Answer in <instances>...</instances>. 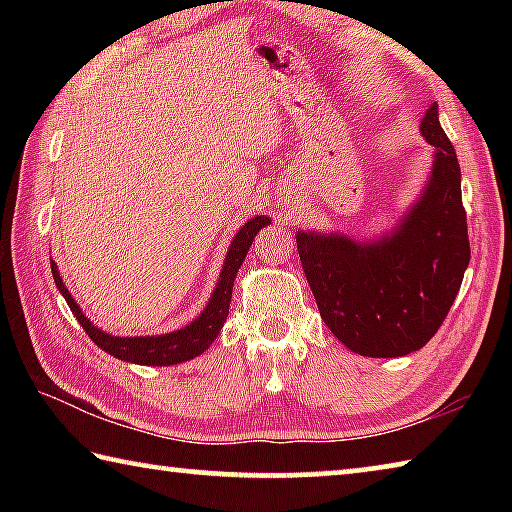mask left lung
Wrapping results in <instances>:
<instances>
[{"instance_id": "1", "label": "left lung", "mask_w": 512, "mask_h": 512, "mask_svg": "<svg viewBox=\"0 0 512 512\" xmlns=\"http://www.w3.org/2000/svg\"><path fill=\"white\" fill-rule=\"evenodd\" d=\"M420 133L436 153L429 183L404 219L379 239L302 232L296 244L320 316L361 357H404L429 343L452 309L470 264L461 167L440 128L438 103Z\"/></svg>"}]
</instances>
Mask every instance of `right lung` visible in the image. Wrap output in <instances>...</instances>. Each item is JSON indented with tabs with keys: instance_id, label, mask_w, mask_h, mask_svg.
I'll return each instance as SVG.
<instances>
[{
	"instance_id": "add662e5",
	"label": "right lung",
	"mask_w": 512,
	"mask_h": 512,
	"mask_svg": "<svg viewBox=\"0 0 512 512\" xmlns=\"http://www.w3.org/2000/svg\"><path fill=\"white\" fill-rule=\"evenodd\" d=\"M264 225H271V219H268V216H255V219H250L244 228L237 232V237L232 239V244L228 248V255H225L219 282H216V289L210 302H207L205 309L192 320V323L169 334L112 336L108 332H103V329L94 325L92 320L83 314L81 307L76 305V300L72 298V293L67 291L63 277H60L58 266L54 262H51V273H54L56 287L63 293L72 314L85 329V334H88L101 350H106L115 359L140 363V366H173V363H183L198 357V354H203L210 348L216 336H219L225 318H228L232 284H235L239 266L246 259L250 244H253L257 232L262 230Z\"/></svg>"
}]
</instances>
